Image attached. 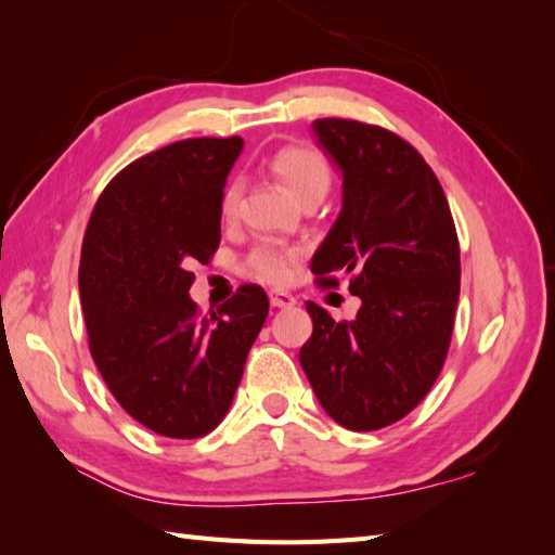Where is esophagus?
I'll list each match as a JSON object with an SVG mask.
<instances>
[{
	"label": "esophagus",
	"instance_id": "esophagus-1",
	"mask_svg": "<svg viewBox=\"0 0 555 555\" xmlns=\"http://www.w3.org/2000/svg\"><path fill=\"white\" fill-rule=\"evenodd\" d=\"M268 299H270V306H273V309H292V306L297 304V299H294L289 292H280V289H270Z\"/></svg>",
	"mask_w": 555,
	"mask_h": 555
}]
</instances>
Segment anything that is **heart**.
Masks as SVG:
<instances>
[{"instance_id":"b5f03b06","label":"heart","mask_w":555,"mask_h":555,"mask_svg":"<svg viewBox=\"0 0 555 555\" xmlns=\"http://www.w3.org/2000/svg\"><path fill=\"white\" fill-rule=\"evenodd\" d=\"M270 170L282 180V184L297 196L301 204L320 202L332 184V168L327 156L306 144H287L270 156ZM246 180L242 176L230 178L220 194V216L232 220L240 216L244 202ZM304 258V246L287 244L273 237L258 240L249 254L244 256V273L270 285H285L294 278L299 261Z\"/></svg>"}]
</instances>
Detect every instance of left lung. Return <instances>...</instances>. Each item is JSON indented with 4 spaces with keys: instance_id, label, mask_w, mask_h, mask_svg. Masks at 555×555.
Here are the masks:
<instances>
[{
    "instance_id": "8db88e82",
    "label": "left lung",
    "mask_w": 555,
    "mask_h": 555,
    "mask_svg": "<svg viewBox=\"0 0 555 555\" xmlns=\"http://www.w3.org/2000/svg\"><path fill=\"white\" fill-rule=\"evenodd\" d=\"M318 142L344 173V206L313 256L318 287L361 297L353 323L309 301L299 361L320 405L353 433L409 415L451 347L461 246L447 194L413 144L351 118H318Z\"/></svg>"
}]
</instances>
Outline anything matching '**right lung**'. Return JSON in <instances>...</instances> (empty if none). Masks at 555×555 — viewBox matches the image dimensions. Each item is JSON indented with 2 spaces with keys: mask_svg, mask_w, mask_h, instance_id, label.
<instances>
[{
  "mask_svg": "<svg viewBox=\"0 0 555 555\" xmlns=\"http://www.w3.org/2000/svg\"><path fill=\"white\" fill-rule=\"evenodd\" d=\"M242 138H190L134 158L96 199L80 251L88 347L122 411L196 439L223 421L268 315L242 285L218 313L190 299L194 261L220 244V194Z\"/></svg>",
  "mask_w": 555,
  "mask_h": 555,
  "instance_id": "right-lung-1",
  "label": "right lung"
}]
</instances>
